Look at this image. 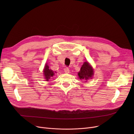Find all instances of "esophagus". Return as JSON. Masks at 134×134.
<instances>
[{
	"label": "esophagus",
	"instance_id": "esophagus-1",
	"mask_svg": "<svg viewBox=\"0 0 134 134\" xmlns=\"http://www.w3.org/2000/svg\"><path fill=\"white\" fill-rule=\"evenodd\" d=\"M64 71H65V72L66 73H69V69L68 67H66L64 69Z\"/></svg>",
	"mask_w": 134,
	"mask_h": 134
}]
</instances>
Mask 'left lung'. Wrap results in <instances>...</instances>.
Returning <instances> with one entry per match:
<instances>
[{
  "label": "left lung",
  "instance_id": "obj_1",
  "mask_svg": "<svg viewBox=\"0 0 134 134\" xmlns=\"http://www.w3.org/2000/svg\"><path fill=\"white\" fill-rule=\"evenodd\" d=\"M78 74L80 79L86 81L89 79H92V78L94 75L93 69L88 62H83Z\"/></svg>",
  "mask_w": 134,
  "mask_h": 134
}]
</instances>
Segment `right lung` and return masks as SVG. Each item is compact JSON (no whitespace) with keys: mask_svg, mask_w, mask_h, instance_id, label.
<instances>
[{"mask_svg":"<svg viewBox=\"0 0 134 134\" xmlns=\"http://www.w3.org/2000/svg\"><path fill=\"white\" fill-rule=\"evenodd\" d=\"M43 73L44 76V79L46 81H48L49 79H51V78L53 77L55 75V74L56 73V72L53 71L51 69H49V66L48 65L47 63H46L43 70Z\"/></svg>","mask_w":134,"mask_h":134,"instance_id":"right-lung-1","label":"right lung"}]
</instances>
